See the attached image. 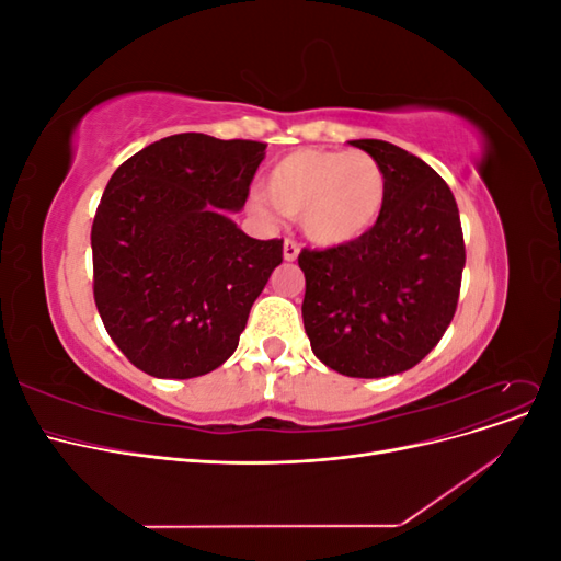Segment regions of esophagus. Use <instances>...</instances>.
<instances>
[{
    "instance_id": "obj_1",
    "label": "esophagus",
    "mask_w": 561,
    "mask_h": 561,
    "mask_svg": "<svg viewBox=\"0 0 561 561\" xmlns=\"http://www.w3.org/2000/svg\"><path fill=\"white\" fill-rule=\"evenodd\" d=\"M297 254H299V243H295L293 239H287L283 243V257H285V262H295Z\"/></svg>"
}]
</instances>
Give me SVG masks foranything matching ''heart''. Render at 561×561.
<instances>
[{
  "label": "heart",
  "mask_w": 561,
  "mask_h": 561,
  "mask_svg": "<svg viewBox=\"0 0 561 561\" xmlns=\"http://www.w3.org/2000/svg\"><path fill=\"white\" fill-rule=\"evenodd\" d=\"M386 175L365 151L299 149L283 157L266 178V196L254 194L250 210L271 222L276 210L299 219L318 245L358 241L383 210Z\"/></svg>",
  "instance_id": "heart-1"
}]
</instances>
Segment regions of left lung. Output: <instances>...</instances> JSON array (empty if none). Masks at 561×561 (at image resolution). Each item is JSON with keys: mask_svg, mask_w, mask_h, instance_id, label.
<instances>
[{"mask_svg": "<svg viewBox=\"0 0 561 561\" xmlns=\"http://www.w3.org/2000/svg\"><path fill=\"white\" fill-rule=\"evenodd\" d=\"M386 175L383 210L358 241L299 252L301 318L320 363L346 377L412 369L456 313L466 245L447 182L383 140H353Z\"/></svg>", "mask_w": 561, "mask_h": 561, "instance_id": "1", "label": "left lung"}]
</instances>
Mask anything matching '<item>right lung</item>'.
<instances>
[{"label":"right lung","instance_id":"1","mask_svg":"<svg viewBox=\"0 0 561 561\" xmlns=\"http://www.w3.org/2000/svg\"><path fill=\"white\" fill-rule=\"evenodd\" d=\"M264 142L180 133L116 168L91 229L93 297L112 342L157 379H194L239 346L283 241L250 239L245 206Z\"/></svg>","mask_w":561,"mask_h":561}]
</instances>
